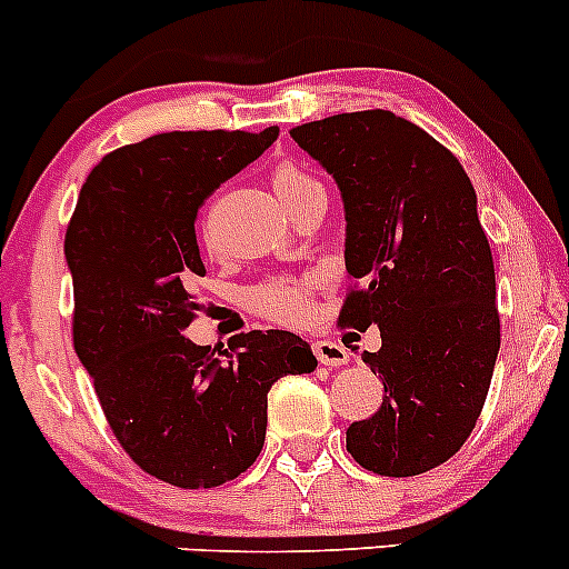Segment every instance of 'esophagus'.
I'll list each match as a JSON object with an SVG mask.
<instances>
[{
	"mask_svg": "<svg viewBox=\"0 0 569 569\" xmlns=\"http://www.w3.org/2000/svg\"><path fill=\"white\" fill-rule=\"evenodd\" d=\"M315 357L320 365L339 368V365L348 362V350L339 342H331V339H320V342H315Z\"/></svg>",
	"mask_w": 569,
	"mask_h": 569,
	"instance_id": "obj_1",
	"label": "esophagus"
}]
</instances>
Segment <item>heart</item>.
Returning <instances> with one entry per match:
<instances>
[{
    "label": "heart",
    "instance_id": "heart-1",
    "mask_svg": "<svg viewBox=\"0 0 569 569\" xmlns=\"http://www.w3.org/2000/svg\"><path fill=\"white\" fill-rule=\"evenodd\" d=\"M272 188L289 212L309 204L315 199H326V188L317 177L295 162L274 168ZM317 278H269L263 283L249 286L243 300L252 315L263 317L280 326H300L311 315V297H315Z\"/></svg>",
    "mask_w": 569,
    "mask_h": 569
}]
</instances>
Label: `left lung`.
<instances>
[{
    "mask_svg": "<svg viewBox=\"0 0 569 569\" xmlns=\"http://www.w3.org/2000/svg\"><path fill=\"white\" fill-rule=\"evenodd\" d=\"M289 134L342 190L350 291L339 326L381 333L365 365L385 398L350 423L348 452L373 475H423L471 435L500 350L491 247L471 179L449 148L385 109Z\"/></svg>",
    "mask_w": 569,
    "mask_h": 569,
    "instance_id": "8db88e82",
    "label": "left lung"
}]
</instances>
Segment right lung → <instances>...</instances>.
<instances>
[{
	"label": "right lung",
	"mask_w": 569,
	"mask_h": 569,
	"mask_svg": "<svg viewBox=\"0 0 569 569\" xmlns=\"http://www.w3.org/2000/svg\"><path fill=\"white\" fill-rule=\"evenodd\" d=\"M280 129L168 131L106 153L83 182L63 254L72 272V345L103 416L146 475L212 488L254 463L267 396L280 376L311 373L297 333L249 331L224 357L193 345V286L204 278L196 216Z\"/></svg>",
	"instance_id": "obj_1"
}]
</instances>
